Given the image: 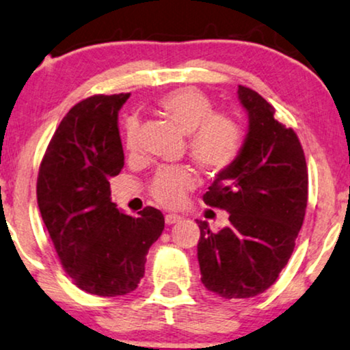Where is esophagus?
I'll list each match as a JSON object with an SVG mask.
<instances>
[{"instance_id":"obj_1","label":"esophagus","mask_w":350,"mask_h":350,"mask_svg":"<svg viewBox=\"0 0 350 350\" xmlns=\"http://www.w3.org/2000/svg\"><path fill=\"white\" fill-rule=\"evenodd\" d=\"M180 220H181V217L176 215V214H167L165 215V224L167 225H174V224H176V221H180Z\"/></svg>"}]
</instances>
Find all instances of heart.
<instances>
[{
	"label": "heart",
	"instance_id": "obj_1",
	"mask_svg": "<svg viewBox=\"0 0 350 350\" xmlns=\"http://www.w3.org/2000/svg\"><path fill=\"white\" fill-rule=\"evenodd\" d=\"M167 119L188 135L189 157L207 175H219L233 164L243 143L238 120L226 112H214V103L201 90L183 86L164 94L157 103ZM124 143L130 154L139 149V124L125 122ZM194 176L185 167H162L154 175L151 194L165 207H178L193 188Z\"/></svg>",
	"mask_w": 350,
	"mask_h": 350
}]
</instances>
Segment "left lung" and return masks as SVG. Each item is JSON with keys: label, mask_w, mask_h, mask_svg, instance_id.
Listing matches in <instances>:
<instances>
[{"label": "left lung", "mask_w": 350, "mask_h": 350, "mask_svg": "<svg viewBox=\"0 0 350 350\" xmlns=\"http://www.w3.org/2000/svg\"><path fill=\"white\" fill-rule=\"evenodd\" d=\"M238 98L249 117L246 139L204 194L207 206L228 212L230 224L214 233L198 220L201 281L225 299L254 297L275 283L307 207L308 174L297 135L254 90L239 85Z\"/></svg>", "instance_id": "left-lung-1"}]
</instances>
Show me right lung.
Segmentation results:
<instances>
[{
    "label": "right lung",
    "mask_w": 350,
    "mask_h": 350,
    "mask_svg": "<svg viewBox=\"0 0 350 350\" xmlns=\"http://www.w3.org/2000/svg\"><path fill=\"white\" fill-rule=\"evenodd\" d=\"M129 98L94 94L75 104L54 131L36 180L40 212L61 265L80 289L103 297L136 289L165 225L157 208L131 217L111 201L109 178L124 167L117 120Z\"/></svg>",
    "instance_id": "add662e5"
}]
</instances>
